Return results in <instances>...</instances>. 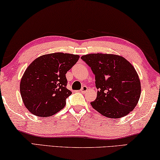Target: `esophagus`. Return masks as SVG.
<instances>
[{"mask_svg": "<svg viewBox=\"0 0 160 160\" xmlns=\"http://www.w3.org/2000/svg\"><path fill=\"white\" fill-rule=\"evenodd\" d=\"M88 90V87L87 86H82V88H81L80 90V92H82V93H85V92H86Z\"/></svg>", "mask_w": 160, "mask_h": 160, "instance_id": "34e87169", "label": "esophagus"}]
</instances>
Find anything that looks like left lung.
I'll return each mask as SVG.
<instances>
[{"instance_id": "left-lung-1", "label": "left lung", "mask_w": 160, "mask_h": 160, "mask_svg": "<svg viewBox=\"0 0 160 160\" xmlns=\"http://www.w3.org/2000/svg\"><path fill=\"white\" fill-rule=\"evenodd\" d=\"M95 75L97 98L91 106L101 115L119 118L128 115L138 103L141 82L133 67L122 56L88 54L81 57Z\"/></svg>"}]
</instances>
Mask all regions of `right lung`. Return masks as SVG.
I'll return each mask as SVG.
<instances>
[{
  "label": "right lung",
  "instance_id": "add662e5",
  "mask_svg": "<svg viewBox=\"0 0 160 160\" xmlns=\"http://www.w3.org/2000/svg\"><path fill=\"white\" fill-rule=\"evenodd\" d=\"M80 58L62 52L44 54L35 59L21 79L23 103L29 112L49 117L64 108L72 92L67 88L66 73Z\"/></svg>",
  "mask_w": 160,
  "mask_h": 160
}]
</instances>
